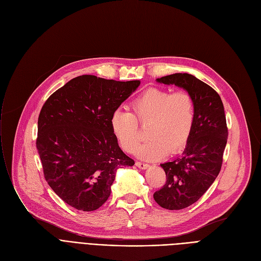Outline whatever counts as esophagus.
Wrapping results in <instances>:
<instances>
[{
	"label": "esophagus",
	"mask_w": 261,
	"mask_h": 261,
	"mask_svg": "<svg viewBox=\"0 0 261 261\" xmlns=\"http://www.w3.org/2000/svg\"><path fill=\"white\" fill-rule=\"evenodd\" d=\"M135 165L138 166L139 168H141V169H146V168L149 166L147 163H143V162H139V161L135 163Z\"/></svg>",
	"instance_id": "obj_1"
}]
</instances>
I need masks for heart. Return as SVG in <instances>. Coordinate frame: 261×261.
I'll use <instances>...</instances> for the list:
<instances>
[{"label": "heart", "instance_id": "b5f03b06", "mask_svg": "<svg viewBox=\"0 0 261 261\" xmlns=\"http://www.w3.org/2000/svg\"><path fill=\"white\" fill-rule=\"evenodd\" d=\"M133 113L116 110L111 116V129L120 147L133 153L141 142V123L148 128L149 141L138 150L142 159L154 161L168 151L176 153L187 144L196 122V102L188 91L170 92L149 88L132 103Z\"/></svg>", "mask_w": 261, "mask_h": 261}]
</instances>
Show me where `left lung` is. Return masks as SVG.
<instances>
[{"instance_id":"obj_1","label":"left lung","mask_w":261,"mask_h":261,"mask_svg":"<svg viewBox=\"0 0 261 261\" xmlns=\"http://www.w3.org/2000/svg\"><path fill=\"white\" fill-rule=\"evenodd\" d=\"M188 91L196 102V122L181 156L161 164L166 182L153 194L163 208L183 210L197 202L221 170L228 130L219 94L205 82L187 73L158 79Z\"/></svg>"}]
</instances>
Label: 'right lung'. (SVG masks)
<instances>
[{"mask_svg":"<svg viewBox=\"0 0 261 261\" xmlns=\"http://www.w3.org/2000/svg\"><path fill=\"white\" fill-rule=\"evenodd\" d=\"M141 82L94 75L70 80L41 109L36 146L47 184L70 206L99 208L118 167L133 166L111 129V116Z\"/></svg>","mask_w":261,"mask_h":261,"instance_id":"add662e5","label":"right lung"}]
</instances>
